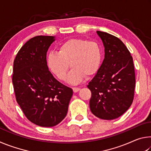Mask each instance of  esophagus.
<instances>
[{
  "label": "esophagus",
  "mask_w": 151,
  "mask_h": 151,
  "mask_svg": "<svg viewBox=\"0 0 151 151\" xmlns=\"http://www.w3.org/2000/svg\"><path fill=\"white\" fill-rule=\"evenodd\" d=\"M73 90L74 91V93H77L79 91H80V88H78V87H73Z\"/></svg>",
  "instance_id": "1"
}]
</instances>
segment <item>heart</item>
<instances>
[{
  "label": "heart",
  "instance_id": "heart-1",
  "mask_svg": "<svg viewBox=\"0 0 151 151\" xmlns=\"http://www.w3.org/2000/svg\"><path fill=\"white\" fill-rule=\"evenodd\" d=\"M103 59V49L95 40L70 39L63 42L58 47V52H50L47 57L49 70L60 81L66 79L70 65L67 81L77 84L85 77L98 72Z\"/></svg>",
  "mask_w": 151,
  "mask_h": 151
}]
</instances>
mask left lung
<instances>
[{
    "instance_id": "left-lung-1",
    "label": "left lung",
    "mask_w": 151,
    "mask_h": 151,
    "mask_svg": "<svg viewBox=\"0 0 151 151\" xmlns=\"http://www.w3.org/2000/svg\"><path fill=\"white\" fill-rule=\"evenodd\" d=\"M103 40L104 58L87 87L91 91L90 109L94 115L112 120L126 112L133 101L135 73L129 50L119 38L96 31Z\"/></svg>"
}]
</instances>
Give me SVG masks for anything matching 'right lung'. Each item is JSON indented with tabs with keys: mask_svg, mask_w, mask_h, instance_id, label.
<instances>
[{
	"mask_svg": "<svg viewBox=\"0 0 151 151\" xmlns=\"http://www.w3.org/2000/svg\"><path fill=\"white\" fill-rule=\"evenodd\" d=\"M52 36H37L18 52L14 60L12 84L16 100L29 121L50 127L63 121L68 112L73 89L48 70L47 52Z\"/></svg>",
	"mask_w": 151,
	"mask_h": 151,
	"instance_id": "right-lung-1",
	"label": "right lung"
}]
</instances>
